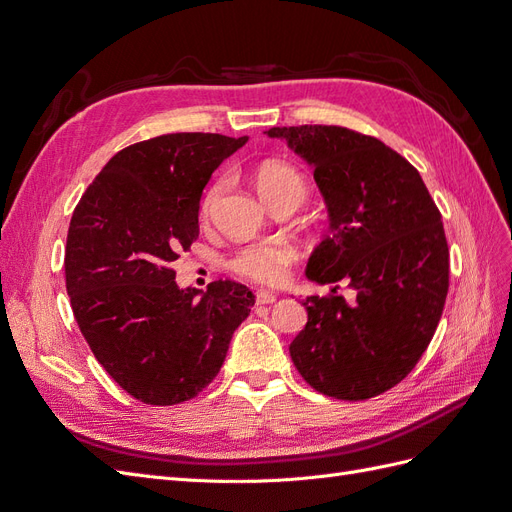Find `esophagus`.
Here are the masks:
<instances>
[{"instance_id":"34e87169","label":"esophagus","mask_w":512,"mask_h":512,"mask_svg":"<svg viewBox=\"0 0 512 512\" xmlns=\"http://www.w3.org/2000/svg\"><path fill=\"white\" fill-rule=\"evenodd\" d=\"M277 301V294L269 290H256V303L258 305H271Z\"/></svg>"}]
</instances>
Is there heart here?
Here are the masks:
<instances>
[{"instance_id": "b5f03b06", "label": "heart", "mask_w": 512, "mask_h": 512, "mask_svg": "<svg viewBox=\"0 0 512 512\" xmlns=\"http://www.w3.org/2000/svg\"><path fill=\"white\" fill-rule=\"evenodd\" d=\"M256 188L260 196L273 205L275 200L286 196H305V179L297 168L288 162L269 160L260 164L256 170ZM222 190V181L213 183L205 192L203 203H200V215L207 218L211 213L215 200H218ZM299 260L297 247L288 241H262V243H247L230 256L228 267L247 280L258 284L277 286L282 284L290 267Z\"/></svg>"}]
</instances>
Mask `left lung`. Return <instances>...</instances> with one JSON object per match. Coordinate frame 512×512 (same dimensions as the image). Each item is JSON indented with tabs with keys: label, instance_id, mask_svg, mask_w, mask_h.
Listing matches in <instances>:
<instances>
[{
	"label": "left lung",
	"instance_id": "1",
	"mask_svg": "<svg viewBox=\"0 0 512 512\" xmlns=\"http://www.w3.org/2000/svg\"><path fill=\"white\" fill-rule=\"evenodd\" d=\"M314 166L331 237L307 277L335 284L307 297L305 329L290 344L318 393L361 401L393 389L421 361L448 292V243L440 209L418 170L376 136L342 126L271 128ZM344 279L357 297L336 294Z\"/></svg>",
	"mask_w": 512,
	"mask_h": 512
}]
</instances>
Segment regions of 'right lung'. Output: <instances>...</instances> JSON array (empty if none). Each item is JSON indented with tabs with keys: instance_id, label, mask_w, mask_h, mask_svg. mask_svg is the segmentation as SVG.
<instances>
[{
	"instance_id": "obj_1",
	"label": "right lung",
	"mask_w": 512,
	"mask_h": 512,
	"mask_svg": "<svg viewBox=\"0 0 512 512\" xmlns=\"http://www.w3.org/2000/svg\"><path fill=\"white\" fill-rule=\"evenodd\" d=\"M245 141L177 132L134 143L72 213L64 267L74 318L108 376L143 404L175 406L205 391L254 305L232 280L179 290L173 269L198 239L211 173Z\"/></svg>"
}]
</instances>
